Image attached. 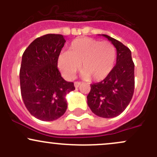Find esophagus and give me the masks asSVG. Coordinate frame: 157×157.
I'll return each instance as SVG.
<instances>
[{"instance_id":"esophagus-1","label":"esophagus","mask_w":157,"mask_h":157,"mask_svg":"<svg viewBox=\"0 0 157 157\" xmlns=\"http://www.w3.org/2000/svg\"><path fill=\"white\" fill-rule=\"evenodd\" d=\"M80 85V82H74V86H75V88H77L79 87Z\"/></svg>"}]
</instances>
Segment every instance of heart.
I'll return each instance as SVG.
<instances>
[{"label":"heart","mask_w":157,"mask_h":157,"mask_svg":"<svg viewBox=\"0 0 157 157\" xmlns=\"http://www.w3.org/2000/svg\"><path fill=\"white\" fill-rule=\"evenodd\" d=\"M116 60V50L111 42L80 38L71 42L68 52L58 58V67L65 78L73 79L80 69L82 77L101 81L111 73Z\"/></svg>","instance_id":"heart-1"}]
</instances>
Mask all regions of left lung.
<instances>
[{"label":"left lung","instance_id":"1","mask_svg":"<svg viewBox=\"0 0 157 157\" xmlns=\"http://www.w3.org/2000/svg\"><path fill=\"white\" fill-rule=\"evenodd\" d=\"M116 48V64L102 81L91 84L87 104L99 117L110 118L119 115L132 99L134 90V64L131 52L121 42L102 34Z\"/></svg>","mask_w":157,"mask_h":157}]
</instances>
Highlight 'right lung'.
<instances>
[{"label":"right lung","instance_id":"add662e5","mask_svg":"<svg viewBox=\"0 0 157 157\" xmlns=\"http://www.w3.org/2000/svg\"><path fill=\"white\" fill-rule=\"evenodd\" d=\"M66 42L59 34L37 38L22 56L20 82L23 102L29 113L44 121L56 120L67 110L66 96L75 87L64 80L58 58Z\"/></svg>","mask_w":157,"mask_h":157}]
</instances>
